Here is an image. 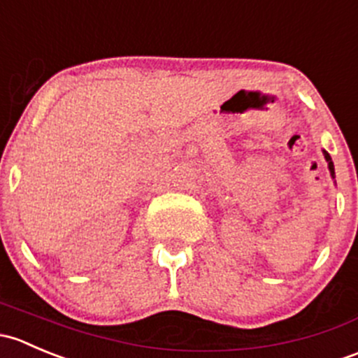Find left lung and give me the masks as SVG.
<instances>
[{"label":"left lung","mask_w":358,"mask_h":358,"mask_svg":"<svg viewBox=\"0 0 358 358\" xmlns=\"http://www.w3.org/2000/svg\"><path fill=\"white\" fill-rule=\"evenodd\" d=\"M324 158H326V162H327V167H329V172H331V178L334 179V165H333V160H331V157H329V153L326 152V150H324Z\"/></svg>","instance_id":"1"}]
</instances>
